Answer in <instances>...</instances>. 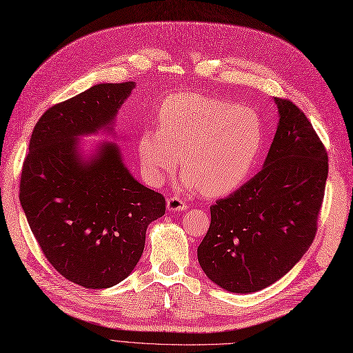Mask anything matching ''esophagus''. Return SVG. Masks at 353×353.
I'll use <instances>...</instances> for the list:
<instances>
[{"label": "esophagus", "mask_w": 353, "mask_h": 353, "mask_svg": "<svg viewBox=\"0 0 353 353\" xmlns=\"http://www.w3.org/2000/svg\"><path fill=\"white\" fill-rule=\"evenodd\" d=\"M166 209L169 212H183L187 209V203L179 197H169L166 200Z\"/></svg>", "instance_id": "1"}]
</instances>
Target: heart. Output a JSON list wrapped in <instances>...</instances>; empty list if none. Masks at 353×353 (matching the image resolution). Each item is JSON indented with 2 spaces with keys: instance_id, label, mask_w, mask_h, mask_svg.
Here are the masks:
<instances>
[{
  "instance_id": "obj_1",
  "label": "heart",
  "mask_w": 353,
  "mask_h": 353,
  "mask_svg": "<svg viewBox=\"0 0 353 353\" xmlns=\"http://www.w3.org/2000/svg\"><path fill=\"white\" fill-rule=\"evenodd\" d=\"M159 130L143 132L138 156L147 181L160 185L183 159V187L206 197L234 193L258 166L265 143L253 109L200 94L169 97L159 112Z\"/></svg>"
}]
</instances>
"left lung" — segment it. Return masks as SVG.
<instances>
[{
	"instance_id": "8db88e82",
	"label": "left lung",
	"mask_w": 353,
	"mask_h": 353,
	"mask_svg": "<svg viewBox=\"0 0 353 353\" xmlns=\"http://www.w3.org/2000/svg\"><path fill=\"white\" fill-rule=\"evenodd\" d=\"M279 125L263 168L210 208L197 249L210 281L231 293H253L279 281L312 244L323 205L328 157L296 104L274 99Z\"/></svg>"
}]
</instances>
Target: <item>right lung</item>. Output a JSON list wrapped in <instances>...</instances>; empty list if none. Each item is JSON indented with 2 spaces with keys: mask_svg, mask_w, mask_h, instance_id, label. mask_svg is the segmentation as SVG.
I'll return each mask as SVG.
<instances>
[{
  "mask_svg": "<svg viewBox=\"0 0 353 353\" xmlns=\"http://www.w3.org/2000/svg\"><path fill=\"white\" fill-rule=\"evenodd\" d=\"M134 88L99 83L52 105L34 128L20 176V205L42 253L87 288L123 281L141 258L148 223L165 215V197L138 183L116 143L83 157L78 141L112 132Z\"/></svg>",
  "mask_w": 353,
  "mask_h": 353,
  "instance_id": "1",
  "label": "right lung"
}]
</instances>
